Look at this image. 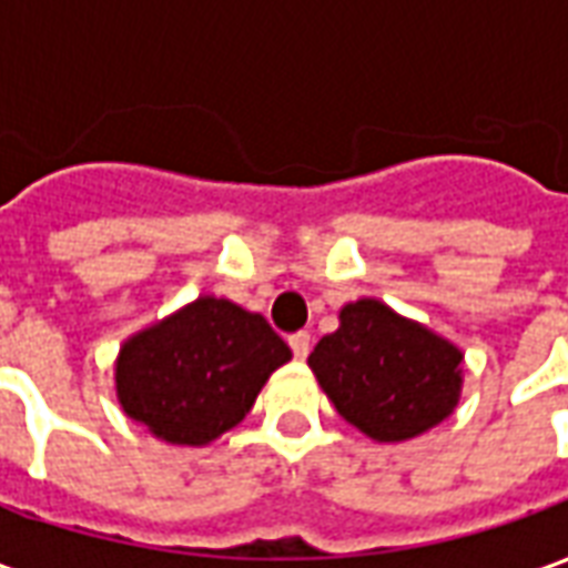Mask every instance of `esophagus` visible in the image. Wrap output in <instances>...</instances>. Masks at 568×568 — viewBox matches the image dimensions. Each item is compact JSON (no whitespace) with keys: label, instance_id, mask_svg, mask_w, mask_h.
Masks as SVG:
<instances>
[{"label":"esophagus","instance_id":"obj_1","mask_svg":"<svg viewBox=\"0 0 568 568\" xmlns=\"http://www.w3.org/2000/svg\"><path fill=\"white\" fill-rule=\"evenodd\" d=\"M288 346H292L295 358H307L310 356V334L307 332H295L292 337H288Z\"/></svg>","mask_w":568,"mask_h":568}]
</instances>
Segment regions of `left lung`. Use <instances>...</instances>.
<instances>
[{
	"mask_svg": "<svg viewBox=\"0 0 568 568\" xmlns=\"http://www.w3.org/2000/svg\"><path fill=\"white\" fill-rule=\"evenodd\" d=\"M307 365L337 414L383 444L438 426L463 393V353L374 297L341 310Z\"/></svg>",
	"mask_w": 568,
	"mask_h": 568,
	"instance_id": "obj_1",
	"label": "left lung"
}]
</instances>
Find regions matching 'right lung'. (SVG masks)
Masks as SVG:
<instances>
[{
    "label": "right lung",
    "instance_id": "1",
    "mask_svg": "<svg viewBox=\"0 0 568 568\" xmlns=\"http://www.w3.org/2000/svg\"><path fill=\"white\" fill-rule=\"evenodd\" d=\"M292 349L261 313L203 295L124 341L118 402L154 438L200 447L246 417Z\"/></svg>",
    "mask_w": 568,
    "mask_h": 568
}]
</instances>
